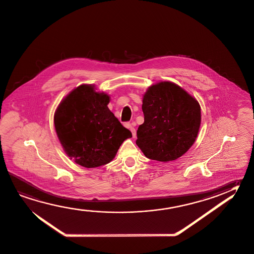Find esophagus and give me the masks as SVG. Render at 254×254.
Returning <instances> with one entry per match:
<instances>
[{
	"mask_svg": "<svg viewBox=\"0 0 254 254\" xmlns=\"http://www.w3.org/2000/svg\"><path fill=\"white\" fill-rule=\"evenodd\" d=\"M128 127H129V129H130V131H131V133H132V136H133V138L136 137V129H135V125L134 124H129V125H127Z\"/></svg>",
	"mask_w": 254,
	"mask_h": 254,
	"instance_id": "obj_1",
	"label": "esophagus"
}]
</instances>
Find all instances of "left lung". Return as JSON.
I'll return each mask as SVG.
<instances>
[{
    "label": "left lung",
    "instance_id": "8db88e82",
    "mask_svg": "<svg viewBox=\"0 0 254 254\" xmlns=\"http://www.w3.org/2000/svg\"><path fill=\"white\" fill-rule=\"evenodd\" d=\"M144 123L138 126L136 144L147 158L176 160L192 146L201 124L200 105L175 83L149 87L143 98Z\"/></svg>",
    "mask_w": 254,
    "mask_h": 254
}]
</instances>
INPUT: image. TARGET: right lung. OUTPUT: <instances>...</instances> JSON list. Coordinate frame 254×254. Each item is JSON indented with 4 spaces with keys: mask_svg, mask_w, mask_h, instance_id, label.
I'll list each match as a JSON object with an SVG mask.
<instances>
[{
    "mask_svg": "<svg viewBox=\"0 0 254 254\" xmlns=\"http://www.w3.org/2000/svg\"><path fill=\"white\" fill-rule=\"evenodd\" d=\"M108 103V95L96 92L91 85H81L66 96L55 113V129L64 152L83 167L110 163L122 143L132 137Z\"/></svg>",
    "mask_w": 254,
    "mask_h": 254,
    "instance_id": "right-lung-1",
    "label": "right lung"
}]
</instances>
